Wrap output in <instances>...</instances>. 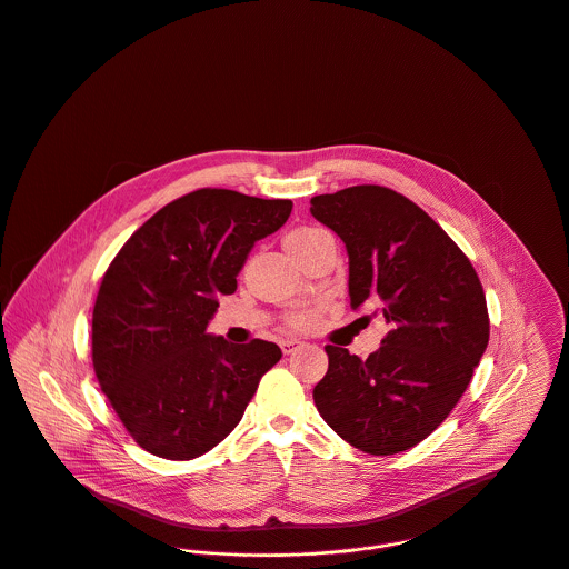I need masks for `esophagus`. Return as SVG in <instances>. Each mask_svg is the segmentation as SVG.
<instances>
[{
  "label": "esophagus",
  "instance_id": "34e87169",
  "mask_svg": "<svg viewBox=\"0 0 569 569\" xmlns=\"http://www.w3.org/2000/svg\"><path fill=\"white\" fill-rule=\"evenodd\" d=\"M305 342H300V340H296V338H287V340H280V349H282V353L284 356H291V353H296L300 347H302Z\"/></svg>",
  "mask_w": 569,
  "mask_h": 569
}]
</instances>
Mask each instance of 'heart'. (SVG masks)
I'll use <instances>...</instances> for the list:
<instances>
[{
  "mask_svg": "<svg viewBox=\"0 0 569 569\" xmlns=\"http://www.w3.org/2000/svg\"><path fill=\"white\" fill-rule=\"evenodd\" d=\"M318 233H322V229H318V227H298V229H293V231H289V233L284 236V247H287V251H289L293 258H298V256L302 253V249H305ZM287 322H289L293 329H309V327H313V325L318 322V309L293 311V313L287 318Z\"/></svg>",
  "mask_w": 569,
  "mask_h": 569,
  "instance_id": "1",
  "label": "heart"
}]
</instances>
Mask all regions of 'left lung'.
Listing matches in <instances>:
<instances>
[{
	"instance_id": "left-lung-1",
	"label": "left lung",
	"mask_w": 569,
	"mask_h": 569,
	"mask_svg": "<svg viewBox=\"0 0 569 569\" xmlns=\"http://www.w3.org/2000/svg\"><path fill=\"white\" fill-rule=\"evenodd\" d=\"M311 213L347 244L351 307H378L388 325L367 360L325 347L329 371L313 401L362 452L408 450L450 415L488 347L479 276L421 207L388 188L313 196Z\"/></svg>"
}]
</instances>
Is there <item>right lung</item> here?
<instances>
[{"label":"right lung","instance_id":"right-lung-1","mask_svg":"<svg viewBox=\"0 0 569 569\" xmlns=\"http://www.w3.org/2000/svg\"><path fill=\"white\" fill-rule=\"evenodd\" d=\"M293 202L233 190L191 191L146 220L110 262L92 311L101 390L148 452L186 461L242 419L260 378L282 358L273 342L231 345L207 333L218 296L236 291L256 240Z\"/></svg>","mask_w":569,"mask_h":569}]
</instances>
